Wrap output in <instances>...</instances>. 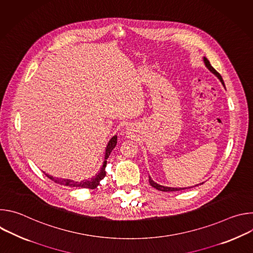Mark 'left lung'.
Segmentation results:
<instances>
[{
    "label": "left lung",
    "mask_w": 253,
    "mask_h": 253,
    "mask_svg": "<svg viewBox=\"0 0 253 253\" xmlns=\"http://www.w3.org/2000/svg\"><path fill=\"white\" fill-rule=\"evenodd\" d=\"M204 63H205V65H206V67L212 72V73L214 74V75H216L217 76V78L220 80V82L224 85V82H223V80H222V77H221V75L218 73L217 71H216L211 65H210V62L206 59V58H204ZM149 183H150V185L152 186V187H154V188H156L157 190H160V191H164V192H169V191H179V190H184V189H186V188H172V187H166V186H162V185H159V184H157V183H155L153 180L151 179V177H149ZM202 184V183H201ZM197 186V185H196ZM188 188H191V187H188Z\"/></svg>",
    "instance_id": "obj_1"
}]
</instances>
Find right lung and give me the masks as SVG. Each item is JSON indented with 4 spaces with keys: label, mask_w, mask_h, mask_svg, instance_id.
Instances as JSON below:
<instances>
[{
    "label": "right lung",
    "mask_w": 253,
    "mask_h": 253,
    "mask_svg": "<svg viewBox=\"0 0 253 253\" xmlns=\"http://www.w3.org/2000/svg\"><path fill=\"white\" fill-rule=\"evenodd\" d=\"M117 144V136L115 135L114 137L111 138V140L109 141V143H108L107 145V148H106V153H105V161H104V164L101 168V170L99 171V173L92 177V178H89V179H86V180H83V181H74V180H70V179H59V178H55L53 176H50L48 174H46V176L48 178H50L52 181H54L55 183H58V184H61V185H65V186H69V187H80V188H89V189H95L101 180L105 177L106 175V172H105V167H106V164H107V161L106 159L109 157L110 153L112 152V150L115 148Z\"/></svg>",
    "instance_id": "obj_1"
}]
</instances>
